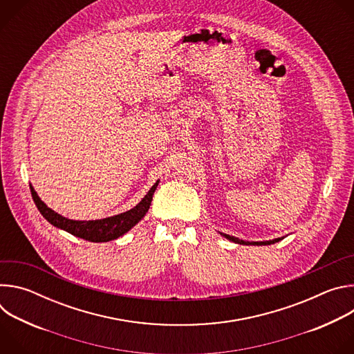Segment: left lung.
Segmentation results:
<instances>
[{
    "label": "left lung",
    "instance_id": "obj_1",
    "mask_svg": "<svg viewBox=\"0 0 354 354\" xmlns=\"http://www.w3.org/2000/svg\"><path fill=\"white\" fill-rule=\"evenodd\" d=\"M223 236H225L227 239H230V241H232V242H236V243H243V245H270V243H274V242H279L280 241V238H276V239H273V241H263V242H245V241H242V239H238V238H235V236H231V235H227V234H223Z\"/></svg>",
    "mask_w": 354,
    "mask_h": 354
}]
</instances>
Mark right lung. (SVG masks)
Returning <instances> with one entry per match:
<instances>
[{"mask_svg": "<svg viewBox=\"0 0 354 354\" xmlns=\"http://www.w3.org/2000/svg\"><path fill=\"white\" fill-rule=\"evenodd\" d=\"M157 186H158V182H156V185L148 190V193L144 196V198L134 209H131L126 213L113 216V217H108L104 220H95V221L68 220V218L57 214L52 209H48L39 198L37 193L35 192V189L32 186H30V193H32V197H33V201H35L37 210L50 224H53L57 228H62L78 238H82V239L91 241V242H108V241L116 239V238L122 236L123 234H126L145 216V213L148 212V209L151 206V200H153Z\"/></svg>", "mask_w": 354, "mask_h": 354, "instance_id": "add662e5", "label": "right lung"}]
</instances>
